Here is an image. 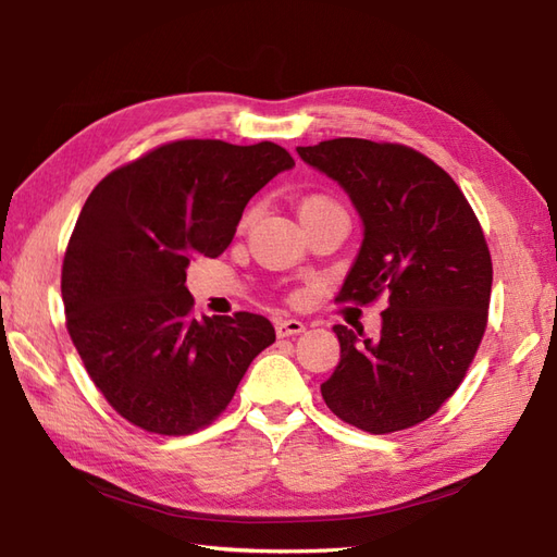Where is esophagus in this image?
Segmentation results:
<instances>
[{
    "label": "esophagus",
    "instance_id": "obj_1",
    "mask_svg": "<svg viewBox=\"0 0 557 557\" xmlns=\"http://www.w3.org/2000/svg\"><path fill=\"white\" fill-rule=\"evenodd\" d=\"M306 330V325L297 318H285V321H277L275 323V333L277 337H294V335H301Z\"/></svg>",
    "mask_w": 557,
    "mask_h": 557
}]
</instances>
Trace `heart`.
<instances>
[{
    "mask_svg": "<svg viewBox=\"0 0 557 557\" xmlns=\"http://www.w3.org/2000/svg\"><path fill=\"white\" fill-rule=\"evenodd\" d=\"M309 200H315V198H309ZM309 200H304V203H309Z\"/></svg>",
    "mask_w": 557,
    "mask_h": 557,
    "instance_id": "1",
    "label": "heart"
}]
</instances>
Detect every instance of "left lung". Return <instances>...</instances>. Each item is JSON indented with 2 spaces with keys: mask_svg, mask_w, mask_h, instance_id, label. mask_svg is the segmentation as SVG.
<instances>
[{
  "mask_svg": "<svg viewBox=\"0 0 557 557\" xmlns=\"http://www.w3.org/2000/svg\"><path fill=\"white\" fill-rule=\"evenodd\" d=\"M297 152L345 188L363 227L339 301L385 299L377 337L333 327L339 363L321 385L325 405L375 435L409 429L459 387L486 330L481 224L453 176L411 148L333 138Z\"/></svg>",
  "mask_w": 557,
  "mask_h": 557,
  "instance_id": "obj_1",
  "label": "left lung"
}]
</instances>
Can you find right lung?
Listing matches in <instances>:
<instances>
[{"label": "right lung", "mask_w": 557, "mask_h": 557, "mask_svg": "<svg viewBox=\"0 0 557 557\" xmlns=\"http://www.w3.org/2000/svg\"><path fill=\"white\" fill-rule=\"evenodd\" d=\"M292 168L270 140H174L92 188L64 256L66 327L92 383L138 429H203L275 342L258 313L196 321L186 268L220 256L248 200Z\"/></svg>", "instance_id": "obj_1"}]
</instances>
